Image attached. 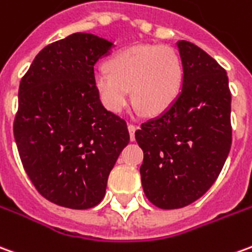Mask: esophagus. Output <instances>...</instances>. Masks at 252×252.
<instances>
[{"instance_id": "obj_1", "label": "esophagus", "mask_w": 252, "mask_h": 252, "mask_svg": "<svg viewBox=\"0 0 252 252\" xmlns=\"http://www.w3.org/2000/svg\"><path fill=\"white\" fill-rule=\"evenodd\" d=\"M128 131H129L131 140L133 142V140H135V131H136V126H133V124H128Z\"/></svg>"}]
</instances>
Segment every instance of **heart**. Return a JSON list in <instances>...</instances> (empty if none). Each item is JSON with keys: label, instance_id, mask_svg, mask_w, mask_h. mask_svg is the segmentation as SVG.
Here are the masks:
<instances>
[{"label": "heart", "instance_id": "1", "mask_svg": "<svg viewBox=\"0 0 252 252\" xmlns=\"http://www.w3.org/2000/svg\"><path fill=\"white\" fill-rule=\"evenodd\" d=\"M93 83L110 112L119 113L126 108L132 89L139 109L157 116L172 108L180 94L183 65L170 47L138 45L114 54L108 69L94 72Z\"/></svg>", "mask_w": 252, "mask_h": 252}]
</instances>
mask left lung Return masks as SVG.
<instances>
[{"mask_svg":"<svg viewBox=\"0 0 252 252\" xmlns=\"http://www.w3.org/2000/svg\"><path fill=\"white\" fill-rule=\"evenodd\" d=\"M183 87L172 108L143 123V191L159 209L192 203L217 180L232 143L230 91L225 69L200 47L179 40Z\"/></svg>","mask_w":252,"mask_h":252,"instance_id":"left-lung-1","label":"left lung"}]
</instances>
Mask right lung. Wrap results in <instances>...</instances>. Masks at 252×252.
Masks as SVG:
<instances>
[{
	"label": "right lung",
	"instance_id": "obj_1",
	"mask_svg": "<svg viewBox=\"0 0 252 252\" xmlns=\"http://www.w3.org/2000/svg\"><path fill=\"white\" fill-rule=\"evenodd\" d=\"M114 45L76 32L43 47L19 87L13 133L26 173L56 205L83 210L105 196L129 142L126 123L103 108L94 65Z\"/></svg>",
	"mask_w": 252,
	"mask_h": 252
}]
</instances>
